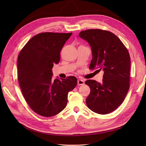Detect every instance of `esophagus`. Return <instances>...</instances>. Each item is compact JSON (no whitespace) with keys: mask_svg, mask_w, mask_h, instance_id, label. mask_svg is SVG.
Masks as SVG:
<instances>
[{"mask_svg":"<svg viewBox=\"0 0 146 146\" xmlns=\"http://www.w3.org/2000/svg\"><path fill=\"white\" fill-rule=\"evenodd\" d=\"M84 84H85V82L83 80H81V79H79V80H77V85L78 86H80V85H83Z\"/></svg>","mask_w":146,"mask_h":146,"instance_id":"1","label":"esophagus"}]
</instances>
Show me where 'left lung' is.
<instances>
[{
  "mask_svg": "<svg viewBox=\"0 0 146 146\" xmlns=\"http://www.w3.org/2000/svg\"><path fill=\"white\" fill-rule=\"evenodd\" d=\"M79 36L91 48L90 68L104 71L101 83L92 80L85 82L91 89L86 105L96 113H111L121 105L129 90V53L120 39L108 31L89 29L82 31Z\"/></svg>",
  "mask_w": 146,
  "mask_h": 146,
  "instance_id": "1",
  "label": "left lung"
}]
</instances>
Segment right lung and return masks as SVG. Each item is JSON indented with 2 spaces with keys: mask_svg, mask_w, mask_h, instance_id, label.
I'll return each mask as SVG.
<instances>
[{
  "mask_svg": "<svg viewBox=\"0 0 146 146\" xmlns=\"http://www.w3.org/2000/svg\"><path fill=\"white\" fill-rule=\"evenodd\" d=\"M72 33L46 32L31 38L17 58V78L21 89L33 111L51 117L63 110L68 92L76 86L74 76L52 78L54 64L60 60V52Z\"/></svg>",
  "mask_w": 146,
  "mask_h": 146,
  "instance_id": "add662e5",
  "label": "right lung"
}]
</instances>
